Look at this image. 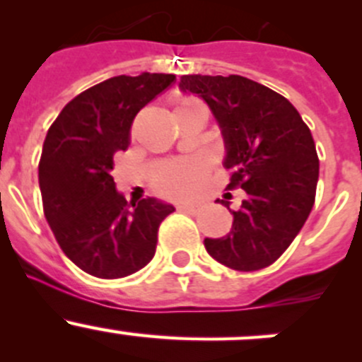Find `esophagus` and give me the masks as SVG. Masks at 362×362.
I'll return each instance as SVG.
<instances>
[{"mask_svg":"<svg viewBox=\"0 0 362 362\" xmlns=\"http://www.w3.org/2000/svg\"><path fill=\"white\" fill-rule=\"evenodd\" d=\"M177 208H178V210H182V211H196V210H198V204H194V203H180Z\"/></svg>","mask_w":362,"mask_h":362,"instance_id":"1","label":"esophagus"}]
</instances>
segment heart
Listing matches in <instances>:
<instances>
[{
	"label": "heart",
	"mask_w": 362,
	"mask_h": 362,
	"mask_svg": "<svg viewBox=\"0 0 362 362\" xmlns=\"http://www.w3.org/2000/svg\"><path fill=\"white\" fill-rule=\"evenodd\" d=\"M191 108H204L202 101L191 96H178L175 100V112L191 110ZM204 168L199 160L185 159L177 163L164 164L154 175V189L166 198H184L191 194L196 185L203 180Z\"/></svg>",
	"instance_id": "b5f03b06"
}]
</instances>
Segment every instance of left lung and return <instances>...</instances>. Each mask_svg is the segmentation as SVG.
Here are the masks:
<instances>
[{
  "label": "left lung",
  "mask_w": 362,
  "mask_h": 362,
  "mask_svg": "<svg viewBox=\"0 0 362 362\" xmlns=\"http://www.w3.org/2000/svg\"><path fill=\"white\" fill-rule=\"evenodd\" d=\"M184 93L199 94L214 112L226 144L229 191L243 189L233 228L204 238L208 254L236 272L276 261L301 231L315 203L319 158L310 127L282 94L240 75H184Z\"/></svg>",
  "instance_id": "8db88e82"
}]
</instances>
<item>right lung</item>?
<instances>
[{
	"label": "right lung",
	"mask_w": 362,
	"mask_h": 362,
	"mask_svg": "<svg viewBox=\"0 0 362 362\" xmlns=\"http://www.w3.org/2000/svg\"><path fill=\"white\" fill-rule=\"evenodd\" d=\"M173 80L141 73L96 83L61 110L43 141V214L66 257L98 279H124L147 266L160 222L175 211L156 198L127 203L110 175L136 113Z\"/></svg>",
	"instance_id": "1"
}]
</instances>
